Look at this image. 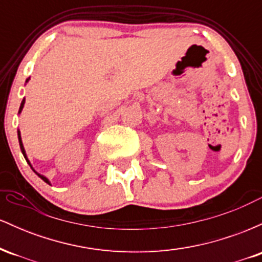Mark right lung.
<instances>
[{"mask_svg": "<svg viewBox=\"0 0 262 262\" xmlns=\"http://www.w3.org/2000/svg\"><path fill=\"white\" fill-rule=\"evenodd\" d=\"M28 81V80H27ZM23 106H25V100L22 101V103H20V107H19V112L20 111H22V108H23ZM18 139H19V146H20V150H22V152H23V155H25V158H26V160L28 161V159H27V156H26V151H25V148H23V144H22V140H20V134H19V132H18ZM28 164H29V161H28ZM38 176L40 177L41 180H43V181H45L47 183H49V181H48V179L47 177H44V176H41V175H39L38 173Z\"/></svg>", "mask_w": 262, "mask_h": 262, "instance_id": "1", "label": "right lung"}]
</instances>
